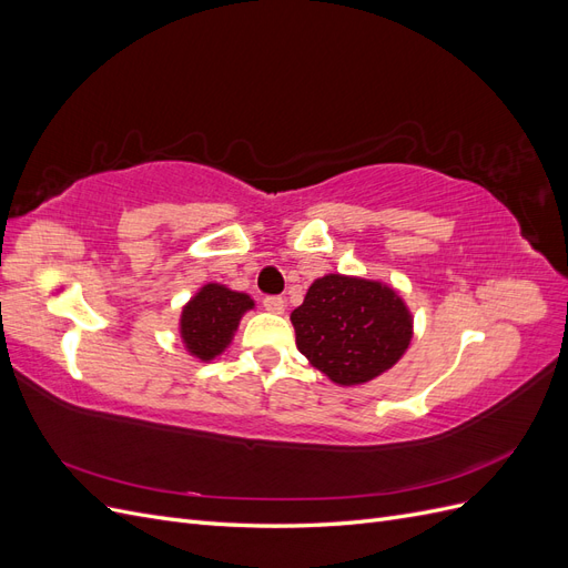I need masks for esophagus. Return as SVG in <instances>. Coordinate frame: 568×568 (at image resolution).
I'll return each mask as SVG.
<instances>
[{
	"label": "esophagus",
	"mask_w": 568,
	"mask_h": 568,
	"mask_svg": "<svg viewBox=\"0 0 568 568\" xmlns=\"http://www.w3.org/2000/svg\"><path fill=\"white\" fill-rule=\"evenodd\" d=\"M263 305H265L267 313H274V315H282L284 307H286V303H284L282 296H267V298L263 301Z\"/></svg>",
	"instance_id": "obj_1"
}]
</instances>
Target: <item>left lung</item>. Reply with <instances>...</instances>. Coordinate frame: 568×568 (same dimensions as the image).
Masks as SVG:
<instances>
[{"label": "left lung", "mask_w": 568, "mask_h": 568, "mask_svg": "<svg viewBox=\"0 0 568 568\" xmlns=\"http://www.w3.org/2000/svg\"><path fill=\"white\" fill-rule=\"evenodd\" d=\"M296 346L336 386H359L388 372L409 348L415 320L393 286L324 274L291 313Z\"/></svg>", "instance_id": "1"}]
</instances>
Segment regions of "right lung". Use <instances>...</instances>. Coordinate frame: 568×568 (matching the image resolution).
Wrapping results in <instances>:
<instances>
[{
    "mask_svg": "<svg viewBox=\"0 0 568 568\" xmlns=\"http://www.w3.org/2000/svg\"><path fill=\"white\" fill-rule=\"evenodd\" d=\"M253 307V298L242 291L217 282L203 284L180 315V336L186 353L201 363H211L227 351L239 322Z\"/></svg>",
    "mask_w": 568,
    "mask_h": 568,
    "instance_id": "obj_1",
    "label": "right lung"
}]
</instances>
